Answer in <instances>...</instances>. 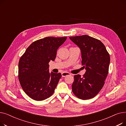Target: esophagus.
<instances>
[{"instance_id":"obj_1","label":"esophagus","mask_w":126,"mask_h":126,"mask_svg":"<svg viewBox=\"0 0 126 126\" xmlns=\"http://www.w3.org/2000/svg\"><path fill=\"white\" fill-rule=\"evenodd\" d=\"M70 75H71V74L70 73H69V72H63L62 73V76L63 77H66L67 76H70Z\"/></svg>"}]
</instances>
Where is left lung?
<instances>
[{"label": "left lung", "instance_id": "8db88e82", "mask_svg": "<svg viewBox=\"0 0 126 126\" xmlns=\"http://www.w3.org/2000/svg\"><path fill=\"white\" fill-rule=\"evenodd\" d=\"M80 48L82 65L86 69L83 77L74 76L72 90L78 98L88 100L96 95L105 84L109 70L110 58L103 43L88 35L70 37Z\"/></svg>", "mask_w": 126, "mask_h": 126}]
</instances>
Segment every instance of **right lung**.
Segmentation results:
<instances>
[{
  "instance_id": "1",
  "label": "right lung",
  "mask_w": 126,
  "mask_h": 126,
  "mask_svg": "<svg viewBox=\"0 0 126 126\" xmlns=\"http://www.w3.org/2000/svg\"><path fill=\"white\" fill-rule=\"evenodd\" d=\"M67 37H48L32 42L19 60L18 78L25 93L35 101H43L55 91L61 73L49 72L58 48Z\"/></svg>"
}]
</instances>
